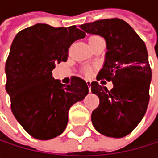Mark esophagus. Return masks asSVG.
<instances>
[{
	"label": "esophagus",
	"instance_id": "1",
	"mask_svg": "<svg viewBox=\"0 0 158 158\" xmlns=\"http://www.w3.org/2000/svg\"><path fill=\"white\" fill-rule=\"evenodd\" d=\"M86 82H87V86L89 87V89L90 90V83H91V82H90L89 80H87Z\"/></svg>",
	"mask_w": 158,
	"mask_h": 158
}]
</instances>
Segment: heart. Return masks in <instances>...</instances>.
Returning <instances> with one entry per match:
<instances>
[{
  "mask_svg": "<svg viewBox=\"0 0 158 158\" xmlns=\"http://www.w3.org/2000/svg\"><path fill=\"white\" fill-rule=\"evenodd\" d=\"M98 37H100V36H98V35H91V36H89V43L91 42V41H93V40H95V39H97ZM86 73L89 74V70H88V69H86Z\"/></svg>",
  "mask_w": 158,
  "mask_h": 158,
  "instance_id": "heart-1",
  "label": "heart"
}]
</instances>
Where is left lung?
<instances>
[{
  "instance_id": "left-lung-1",
  "label": "left lung",
  "mask_w": 158,
  "mask_h": 158,
  "mask_svg": "<svg viewBox=\"0 0 158 158\" xmlns=\"http://www.w3.org/2000/svg\"><path fill=\"white\" fill-rule=\"evenodd\" d=\"M80 28L104 37L108 51L96 79L113 84L109 91L97 81L90 83L92 93L100 99L91 113L92 124L103 135L123 137L138 125L148 106L152 71L146 47L135 30L118 18L84 23Z\"/></svg>"
}]
</instances>
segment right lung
<instances>
[{
	"label": "right lung",
	"mask_w": 158,
	"mask_h": 158,
	"mask_svg": "<svg viewBox=\"0 0 158 158\" xmlns=\"http://www.w3.org/2000/svg\"><path fill=\"white\" fill-rule=\"evenodd\" d=\"M85 35L76 25L55 28L37 23L20 31L13 41L5 65V88L16 120L35 139L61 135L70 107L89 93L84 79L72 77L66 85L52 77L55 65L66 62L69 47Z\"/></svg>",
	"instance_id": "add662e5"
}]
</instances>
